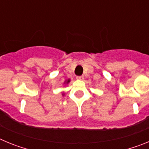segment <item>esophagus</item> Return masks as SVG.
Segmentation results:
<instances>
[{
  "label": "esophagus",
  "instance_id": "1",
  "mask_svg": "<svg viewBox=\"0 0 149 149\" xmlns=\"http://www.w3.org/2000/svg\"><path fill=\"white\" fill-rule=\"evenodd\" d=\"M76 78L77 79V80H80V81H82V80H84V77L83 75H81V76H77V77Z\"/></svg>",
  "mask_w": 149,
  "mask_h": 149
}]
</instances>
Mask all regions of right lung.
Wrapping results in <instances>:
<instances>
[{
    "label": "right lung",
    "instance_id": "right-lung-1",
    "mask_svg": "<svg viewBox=\"0 0 149 149\" xmlns=\"http://www.w3.org/2000/svg\"><path fill=\"white\" fill-rule=\"evenodd\" d=\"M70 81H71L70 79L65 80V81H64V83H63V84H64V85H65V84H69V82H70ZM63 95H64V93H63Z\"/></svg>",
    "mask_w": 149,
    "mask_h": 149
}]
</instances>
